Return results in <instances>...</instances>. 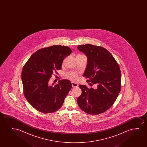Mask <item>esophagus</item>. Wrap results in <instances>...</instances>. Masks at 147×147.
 I'll use <instances>...</instances> for the list:
<instances>
[{"label": "esophagus", "instance_id": "34e87169", "mask_svg": "<svg viewBox=\"0 0 147 147\" xmlns=\"http://www.w3.org/2000/svg\"><path fill=\"white\" fill-rule=\"evenodd\" d=\"M72 85L73 87H77L78 86V84H77L76 83L72 82Z\"/></svg>", "mask_w": 147, "mask_h": 147}]
</instances>
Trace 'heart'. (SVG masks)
<instances>
[{"instance_id": "1", "label": "heart", "mask_w": 147, "mask_h": 147, "mask_svg": "<svg viewBox=\"0 0 147 147\" xmlns=\"http://www.w3.org/2000/svg\"><path fill=\"white\" fill-rule=\"evenodd\" d=\"M67 78L70 79L72 80L76 81L77 79V76L76 74L75 73H71L68 75Z\"/></svg>"}]
</instances>
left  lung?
Instances as JSON below:
<instances>
[{"label": "left lung", "instance_id": "left-lung-1", "mask_svg": "<svg viewBox=\"0 0 147 147\" xmlns=\"http://www.w3.org/2000/svg\"><path fill=\"white\" fill-rule=\"evenodd\" d=\"M77 49L87 58L83 76L97 85L96 89L79 85L82 93L77 99V103L88 114H100L113 105L120 92L119 67L111 53L101 47L86 44L78 46Z\"/></svg>", "mask_w": 147, "mask_h": 147}]
</instances>
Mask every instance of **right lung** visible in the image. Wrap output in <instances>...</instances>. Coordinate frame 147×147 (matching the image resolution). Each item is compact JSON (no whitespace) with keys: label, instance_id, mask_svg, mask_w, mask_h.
<instances>
[{"label":"right lung","instance_id":"1","mask_svg":"<svg viewBox=\"0 0 147 147\" xmlns=\"http://www.w3.org/2000/svg\"><path fill=\"white\" fill-rule=\"evenodd\" d=\"M68 47L54 45L41 49L30 56L22 72L24 93L31 105L40 113H50L59 110L72 87L67 79L56 85L49 84L54 72L62 68L63 61L71 54Z\"/></svg>","mask_w":147,"mask_h":147}]
</instances>
